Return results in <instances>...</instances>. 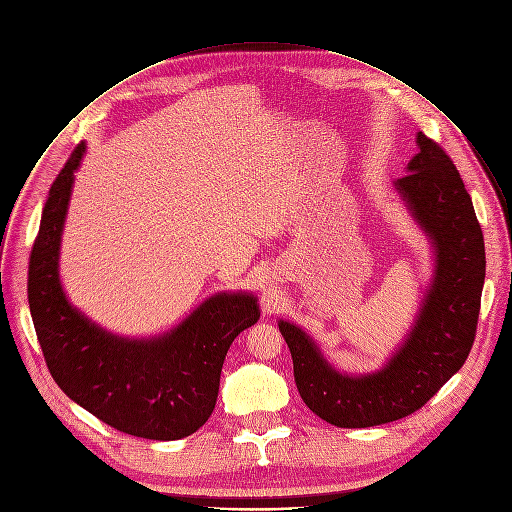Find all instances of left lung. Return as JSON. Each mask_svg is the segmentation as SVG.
<instances>
[{
  "instance_id": "1",
  "label": "left lung",
  "mask_w": 512,
  "mask_h": 512,
  "mask_svg": "<svg viewBox=\"0 0 512 512\" xmlns=\"http://www.w3.org/2000/svg\"><path fill=\"white\" fill-rule=\"evenodd\" d=\"M416 143L420 151L393 189L430 240L434 272L412 329L391 357L375 371H339L309 333L278 321L302 401L337 428H371L414 414L464 365L474 343L486 272L482 230L446 151L424 133Z\"/></svg>"
}]
</instances>
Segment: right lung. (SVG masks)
Segmentation results:
<instances>
[{
    "mask_svg": "<svg viewBox=\"0 0 512 512\" xmlns=\"http://www.w3.org/2000/svg\"><path fill=\"white\" fill-rule=\"evenodd\" d=\"M80 143L50 187L30 270L28 300L46 365L58 387L119 432L179 440L212 416L232 341L258 323L254 292L222 290L179 325L155 337H123L90 321L68 300L60 280V244Z\"/></svg>",
    "mask_w": 512,
    "mask_h": 512,
    "instance_id": "right-lung-1",
    "label": "right lung"
}]
</instances>
